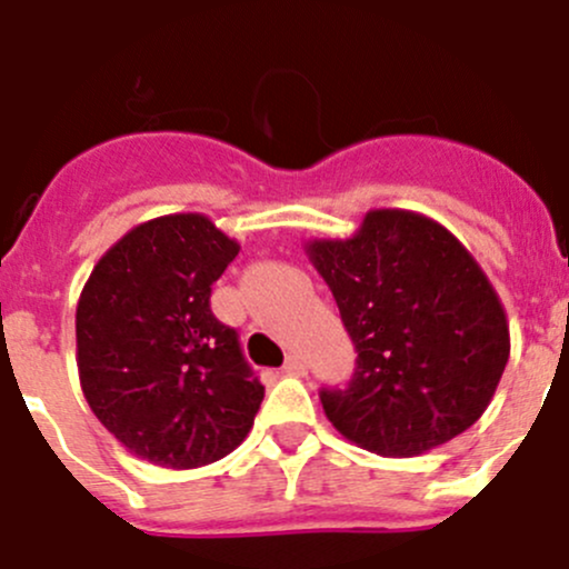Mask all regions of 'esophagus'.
<instances>
[{
    "instance_id": "obj_1",
    "label": "esophagus",
    "mask_w": 569,
    "mask_h": 569,
    "mask_svg": "<svg viewBox=\"0 0 569 569\" xmlns=\"http://www.w3.org/2000/svg\"><path fill=\"white\" fill-rule=\"evenodd\" d=\"M283 372L286 375H306L308 372L306 358H302V356H289V358H286V363H283Z\"/></svg>"
}]
</instances>
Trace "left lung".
I'll use <instances>...</instances> for the list:
<instances>
[{
    "mask_svg": "<svg viewBox=\"0 0 569 569\" xmlns=\"http://www.w3.org/2000/svg\"><path fill=\"white\" fill-rule=\"evenodd\" d=\"M306 252L358 352L347 389L319 395L341 437L408 459L481 419L509 361V322L448 228L378 208L350 239H313Z\"/></svg>",
    "mask_w": 569,
    "mask_h": 569,
    "instance_id": "left-lung-1",
    "label": "left lung"
}]
</instances>
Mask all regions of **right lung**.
I'll return each instance as SVG.
<instances>
[{
  "instance_id": "right-lung-1",
  "label": "right lung",
  "mask_w": 569,
  "mask_h": 569,
  "mask_svg": "<svg viewBox=\"0 0 569 569\" xmlns=\"http://www.w3.org/2000/svg\"><path fill=\"white\" fill-rule=\"evenodd\" d=\"M239 241L202 213L141 222L97 261L77 302V369L99 422L138 459L191 470L224 459L263 400L211 286Z\"/></svg>"
}]
</instances>
